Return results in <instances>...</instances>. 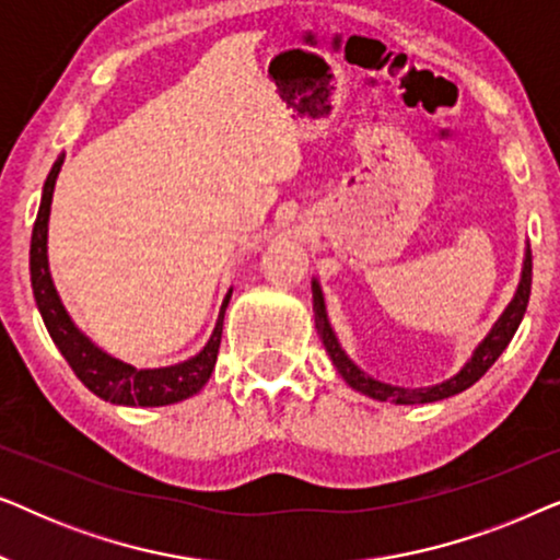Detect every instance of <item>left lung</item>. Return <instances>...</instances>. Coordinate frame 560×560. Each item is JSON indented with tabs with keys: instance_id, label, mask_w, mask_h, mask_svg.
<instances>
[{
	"instance_id": "8db88e82",
	"label": "left lung",
	"mask_w": 560,
	"mask_h": 560,
	"mask_svg": "<svg viewBox=\"0 0 560 560\" xmlns=\"http://www.w3.org/2000/svg\"><path fill=\"white\" fill-rule=\"evenodd\" d=\"M530 285H533V255H530V244L525 242V257H523V270H520V282L515 288V295L508 303V308L500 313V318L494 320V326L489 328L485 339H481L477 347H474L471 357L466 359L462 370H458L454 377L439 382V385H428V387H400V385H389V382L374 380L372 374H366L362 366H359L354 359H351L343 347L336 339V331L328 320V311H326V298H324V288H320L318 278L311 280V293H313V316H316V328L320 341H324L326 354L331 357V362L336 366V372L341 374V380L347 382L351 389L362 393L372 400L380 402H395V405H425V402H439L446 400V397H454L464 389H469L474 382H479L485 377L489 366H492L508 343L515 336L517 326L523 324V316L527 311V301H530Z\"/></svg>"
}]
</instances>
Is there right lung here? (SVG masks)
<instances>
[{
  "label": "right lung",
  "mask_w": 560,
  "mask_h": 560,
  "mask_svg": "<svg viewBox=\"0 0 560 560\" xmlns=\"http://www.w3.org/2000/svg\"><path fill=\"white\" fill-rule=\"evenodd\" d=\"M63 160L66 155H60L52 163L48 178H45L40 209H37V219L33 226V242H30V282H33L37 311H40L43 324L48 328L52 343L66 357V362L71 364L75 377L106 402L127 405V408H160V405L186 400V397L196 395L211 377L213 364H217L219 357L221 331H224V313L229 301H232L234 288L226 290L219 308L217 326H213L203 349L194 357L183 359L178 364L137 370V366L121 362V359L112 357L109 351H104L75 326L71 313L66 311L63 301H60L56 282H52L50 275L48 221L52 190H56V180Z\"/></svg>",
  "instance_id": "right-lung-1"
}]
</instances>
